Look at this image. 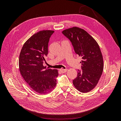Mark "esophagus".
Wrapping results in <instances>:
<instances>
[{
  "label": "esophagus",
  "mask_w": 121,
  "mask_h": 121,
  "mask_svg": "<svg viewBox=\"0 0 121 121\" xmlns=\"http://www.w3.org/2000/svg\"><path fill=\"white\" fill-rule=\"evenodd\" d=\"M60 71H61V73H65V72H67L68 71V69H60Z\"/></svg>",
  "instance_id": "1"
}]
</instances>
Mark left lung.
I'll list each match as a JSON object with an SVG mask.
<instances>
[{
  "instance_id": "left-lung-1",
  "label": "left lung",
  "mask_w": 121,
  "mask_h": 121,
  "mask_svg": "<svg viewBox=\"0 0 121 121\" xmlns=\"http://www.w3.org/2000/svg\"><path fill=\"white\" fill-rule=\"evenodd\" d=\"M71 42L75 53L81 56L82 70H78L73 83L82 93L88 92L96 86L104 69V61L98 43L82 29L74 27L62 32Z\"/></svg>"
}]
</instances>
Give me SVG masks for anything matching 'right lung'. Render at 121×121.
I'll use <instances>...</instances> for the list:
<instances>
[{
  "label": "right lung",
  "mask_w": 121,
  "mask_h": 121,
  "mask_svg": "<svg viewBox=\"0 0 121 121\" xmlns=\"http://www.w3.org/2000/svg\"><path fill=\"white\" fill-rule=\"evenodd\" d=\"M52 30L36 33L28 39L21 49L19 56V69L25 81L32 89L39 94L51 92L56 85L58 71L46 69L43 64L48 54Z\"/></svg>",
  "instance_id": "obj_1"
}]
</instances>
